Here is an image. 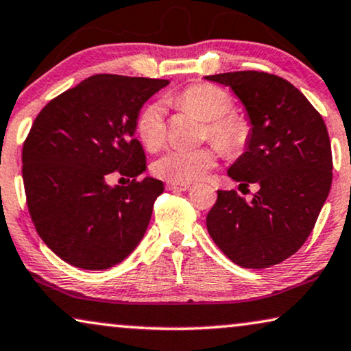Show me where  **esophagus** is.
Wrapping results in <instances>:
<instances>
[{"label": "esophagus", "instance_id": "1", "mask_svg": "<svg viewBox=\"0 0 351 351\" xmlns=\"http://www.w3.org/2000/svg\"><path fill=\"white\" fill-rule=\"evenodd\" d=\"M189 184H176V182H167V189L173 191V192H182L189 189Z\"/></svg>", "mask_w": 351, "mask_h": 351}]
</instances>
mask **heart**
Masks as SVG:
<instances>
[{
	"mask_svg": "<svg viewBox=\"0 0 351 351\" xmlns=\"http://www.w3.org/2000/svg\"><path fill=\"white\" fill-rule=\"evenodd\" d=\"M173 103L206 122L205 135L223 154L235 157L245 151L251 125L243 116L232 112L229 93L213 84H194L178 93ZM138 135L149 149H157L167 138L165 108L156 101L147 105L138 117ZM218 156L211 147L167 151L154 164V173L169 182L189 184L199 181L216 165Z\"/></svg>",
	"mask_w": 351,
	"mask_h": 351,
	"instance_id": "heart-1",
	"label": "heart"
}]
</instances>
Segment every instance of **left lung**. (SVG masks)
<instances>
[{"label": "left lung", "instance_id": "8db88e82", "mask_svg": "<svg viewBox=\"0 0 351 351\" xmlns=\"http://www.w3.org/2000/svg\"><path fill=\"white\" fill-rule=\"evenodd\" d=\"M232 88L245 106L251 136L227 170L240 186L258 184L253 200L218 191L206 229L232 263L265 269L293 256L308 239L332 182L328 128L304 93L263 71L205 76Z\"/></svg>", "mask_w": 351, "mask_h": 351}]
</instances>
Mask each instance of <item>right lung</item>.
<instances>
[{"label": "right lung", "mask_w": 351, "mask_h": 351, "mask_svg": "<svg viewBox=\"0 0 351 351\" xmlns=\"http://www.w3.org/2000/svg\"><path fill=\"white\" fill-rule=\"evenodd\" d=\"M167 84L95 75L49 101L34 119L22 151L27 205L39 237L65 263L110 269L145 237L164 184L151 176L136 180L146 156L135 130L143 105ZM112 171L132 181L110 186Z\"/></svg>", "instance_id": "obj_1"}]
</instances>
